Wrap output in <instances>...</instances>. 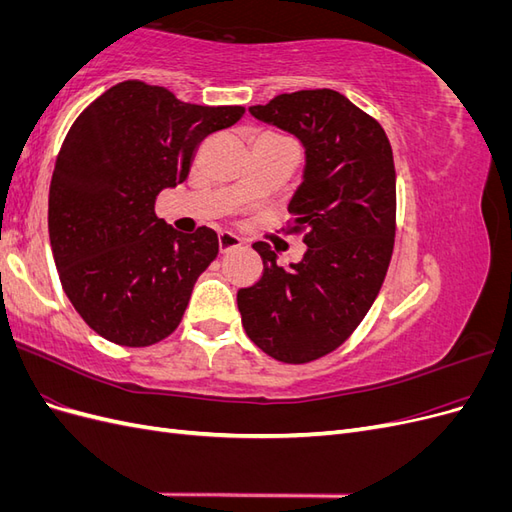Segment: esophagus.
<instances>
[{
	"label": "esophagus",
	"instance_id": "esophagus-1",
	"mask_svg": "<svg viewBox=\"0 0 512 512\" xmlns=\"http://www.w3.org/2000/svg\"><path fill=\"white\" fill-rule=\"evenodd\" d=\"M218 245H220V252H228V250H235V247H239L241 239L235 235V232L222 230L218 237Z\"/></svg>",
	"mask_w": 512,
	"mask_h": 512
}]
</instances>
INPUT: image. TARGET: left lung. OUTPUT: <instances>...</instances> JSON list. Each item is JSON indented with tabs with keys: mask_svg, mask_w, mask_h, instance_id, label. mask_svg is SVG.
<instances>
[{
	"mask_svg": "<svg viewBox=\"0 0 512 512\" xmlns=\"http://www.w3.org/2000/svg\"><path fill=\"white\" fill-rule=\"evenodd\" d=\"M250 113L305 149L288 211L307 252L280 267L271 245L256 241L265 269L237 305L262 352L307 363L342 346L382 288L395 243L393 149L380 123L333 89L280 94Z\"/></svg>",
	"mask_w": 512,
	"mask_h": 512,
	"instance_id": "8db88e82",
	"label": "left lung"
}]
</instances>
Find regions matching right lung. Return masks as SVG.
Listing matches in <instances>:
<instances>
[{
  "label": "right lung",
  "mask_w": 512,
  "mask_h": 512,
  "mask_svg": "<svg viewBox=\"0 0 512 512\" xmlns=\"http://www.w3.org/2000/svg\"><path fill=\"white\" fill-rule=\"evenodd\" d=\"M243 113L123 81L72 123L51 179L49 237L70 303L108 342L151 346L179 327L220 245L207 226L192 235L168 226L156 198L188 179L198 145Z\"/></svg>",
  "instance_id": "obj_1"
}]
</instances>
